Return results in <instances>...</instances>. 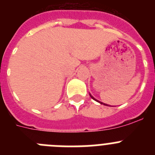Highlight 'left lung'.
Wrapping results in <instances>:
<instances>
[{
  "label": "left lung",
  "mask_w": 155,
  "mask_h": 155,
  "mask_svg": "<svg viewBox=\"0 0 155 155\" xmlns=\"http://www.w3.org/2000/svg\"><path fill=\"white\" fill-rule=\"evenodd\" d=\"M90 96H91V98H92V99H94V100H95V101H97V102H100V103H101V104H103V105H106V104H104V103H102V102H99V101H98V100H96V99H95V98H94V97H93V96H91V94H90Z\"/></svg>",
  "instance_id": "8db88e82"
}]
</instances>
